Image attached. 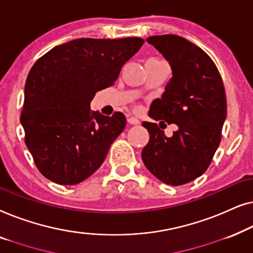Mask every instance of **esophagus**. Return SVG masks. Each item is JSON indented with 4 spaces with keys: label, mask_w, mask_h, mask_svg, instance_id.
Here are the masks:
<instances>
[{
    "label": "esophagus",
    "mask_w": 253,
    "mask_h": 253,
    "mask_svg": "<svg viewBox=\"0 0 253 253\" xmlns=\"http://www.w3.org/2000/svg\"><path fill=\"white\" fill-rule=\"evenodd\" d=\"M127 122L130 124V125H138L140 124V120L137 118H135V117H129V118L127 119Z\"/></svg>",
    "instance_id": "34e87169"
}]
</instances>
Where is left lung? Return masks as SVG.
<instances>
[{
    "mask_svg": "<svg viewBox=\"0 0 253 253\" xmlns=\"http://www.w3.org/2000/svg\"><path fill=\"white\" fill-rule=\"evenodd\" d=\"M172 69V78L161 98L150 105L149 117L175 123L170 138L157 124L143 122L150 134L142 161L166 184L181 186L201 176L212 162L227 115L226 92L215 64L204 50L179 35L147 39Z\"/></svg>",
    "mask_w": 253,
    "mask_h": 253,
    "instance_id": "8db88e82",
    "label": "left lung"
}]
</instances>
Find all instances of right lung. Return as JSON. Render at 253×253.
Instances as JSON below:
<instances>
[{
    "mask_svg": "<svg viewBox=\"0 0 253 253\" xmlns=\"http://www.w3.org/2000/svg\"><path fill=\"white\" fill-rule=\"evenodd\" d=\"M143 43L141 38L77 39L35 62L25 84L20 123L35 165L48 180L80 183L104 162L126 118L122 112H90V102L115 84Z\"/></svg>",
    "mask_w": 253,
    "mask_h": 253,
    "instance_id": "obj_1",
    "label": "right lung"
}]
</instances>
